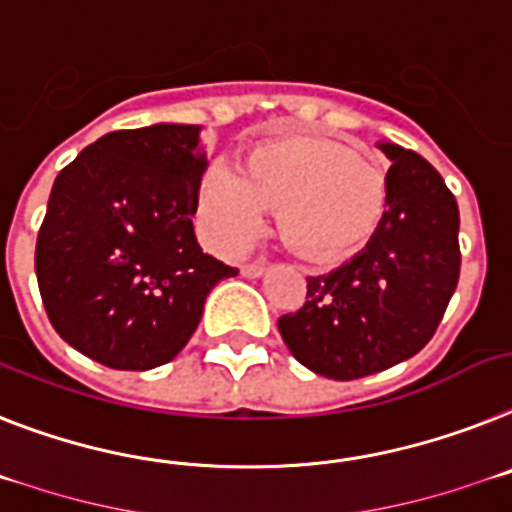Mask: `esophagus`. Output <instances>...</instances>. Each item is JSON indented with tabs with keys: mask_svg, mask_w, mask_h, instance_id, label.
Instances as JSON below:
<instances>
[{
	"mask_svg": "<svg viewBox=\"0 0 512 512\" xmlns=\"http://www.w3.org/2000/svg\"><path fill=\"white\" fill-rule=\"evenodd\" d=\"M265 270H268V263H265V260H257V263H244L242 276L244 278H260Z\"/></svg>",
	"mask_w": 512,
	"mask_h": 512,
	"instance_id": "obj_1",
	"label": "esophagus"
}]
</instances>
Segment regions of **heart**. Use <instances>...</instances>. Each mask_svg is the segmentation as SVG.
Masks as SVG:
<instances>
[{
  "mask_svg": "<svg viewBox=\"0 0 512 512\" xmlns=\"http://www.w3.org/2000/svg\"><path fill=\"white\" fill-rule=\"evenodd\" d=\"M205 226L239 249L278 210L281 239L312 263H336L372 242L388 213V176L330 137L268 140L247 153L242 174L210 166L200 187Z\"/></svg>",
  "mask_w": 512,
  "mask_h": 512,
  "instance_id": "obj_1",
  "label": "heart"
}]
</instances>
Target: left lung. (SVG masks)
Returning <instances> with one entry per match:
<instances>
[{
	"label": "left lung",
	"mask_w": 512,
	"mask_h": 512,
	"mask_svg": "<svg viewBox=\"0 0 512 512\" xmlns=\"http://www.w3.org/2000/svg\"><path fill=\"white\" fill-rule=\"evenodd\" d=\"M388 213L341 268L307 278V302L278 317L294 359L330 380H359L406 362L435 336L461 273L458 203L429 161L382 143Z\"/></svg>",
	"instance_id": "8db88e82"
}]
</instances>
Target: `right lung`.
Returning a JSON list of instances; mask_svg holds the SVG:
<instances>
[{"label": "right lung", "mask_w": 512, "mask_h": 512, "mask_svg": "<svg viewBox=\"0 0 512 512\" xmlns=\"http://www.w3.org/2000/svg\"><path fill=\"white\" fill-rule=\"evenodd\" d=\"M200 124L98 137L59 171L38 231L36 276L51 325L111 369L171 362L205 296L239 270L205 255L192 216L208 166Z\"/></svg>", "instance_id": "obj_1"}]
</instances>
